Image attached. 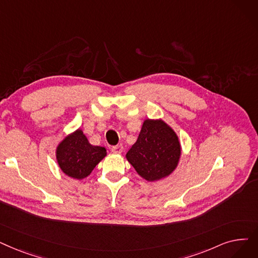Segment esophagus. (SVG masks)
Here are the masks:
<instances>
[{"label": "esophagus", "instance_id": "obj_1", "mask_svg": "<svg viewBox=\"0 0 258 258\" xmlns=\"http://www.w3.org/2000/svg\"><path fill=\"white\" fill-rule=\"evenodd\" d=\"M111 152H113L114 154H121L123 152V145L122 144L115 145V147L111 148Z\"/></svg>", "mask_w": 258, "mask_h": 258}]
</instances>
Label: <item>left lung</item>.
I'll use <instances>...</instances> for the list:
<instances>
[{"label":"left lung","instance_id":"1","mask_svg":"<svg viewBox=\"0 0 258 258\" xmlns=\"http://www.w3.org/2000/svg\"><path fill=\"white\" fill-rule=\"evenodd\" d=\"M180 155V142L174 130L162 120L147 119L126 159L145 180L157 181L173 173Z\"/></svg>","mask_w":258,"mask_h":258}]
</instances>
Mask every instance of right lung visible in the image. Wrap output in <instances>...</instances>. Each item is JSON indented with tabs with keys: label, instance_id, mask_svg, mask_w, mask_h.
Returning a JSON list of instances; mask_svg holds the SVG:
<instances>
[{
	"label": "right lung",
	"instance_id": "1",
	"mask_svg": "<svg viewBox=\"0 0 258 258\" xmlns=\"http://www.w3.org/2000/svg\"><path fill=\"white\" fill-rule=\"evenodd\" d=\"M55 156L65 175L74 179H83L106 156V150L92 145L79 128L59 143Z\"/></svg>",
	"mask_w": 258,
	"mask_h": 258
}]
</instances>
